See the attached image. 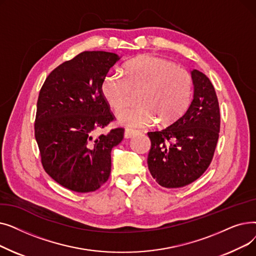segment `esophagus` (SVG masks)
Instances as JSON below:
<instances>
[{
    "label": "esophagus",
    "instance_id": "1",
    "mask_svg": "<svg viewBox=\"0 0 256 256\" xmlns=\"http://www.w3.org/2000/svg\"><path fill=\"white\" fill-rule=\"evenodd\" d=\"M135 130H130V128H126V130H124V138H126V139H128V138H132L134 135H135Z\"/></svg>",
    "mask_w": 256,
    "mask_h": 256
}]
</instances>
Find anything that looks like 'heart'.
<instances>
[{
    "label": "heart",
    "mask_w": 256,
    "mask_h": 256,
    "mask_svg": "<svg viewBox=\"0 0 256 256\" xmlns=\"http://www.w3.org/2000/svg\"><path fill=\"white\" fill-rule=\"evenodd\" d=\"M126 76H106L102 90L104 98L116 115L126 110L133 92L142 91L140 106L119 117L120 122L130 128H145L156 119L168 124L178 119L188 109L193 94V80L182 67L166 59L144 55L124 66Z\"/></svg>",
    "instance_id": "b5f03b06"
}]
</instances>
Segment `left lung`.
<instances>
[{"mask_svg": "<svg viewBox=\"0 0 256 256\" xmlns=\"http://www.w3.org/2000/svg\"><path fill=\"white\" fill-rule=\"evenodd\" d=\"M194 96L188 110L171 126L147 132L152 147L147 164L152 178L164 188H182L206 171L216 150L220 108L210 78L192 72Z\"/></svg>", "mask_w": 256, "mask_h": 256, "instance_id": "8db88e82", "label": "left lung"}]
</instances>
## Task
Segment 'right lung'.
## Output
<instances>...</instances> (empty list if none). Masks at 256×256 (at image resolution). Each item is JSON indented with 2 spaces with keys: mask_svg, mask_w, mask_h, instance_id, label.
Instances as JSON below:
<instances>
[{
  "mask_svg": "<svg viewBox=\"0 0 256 256\" xmlns=\"http://www.w3.org/2000/svg\"><path fill=\"white\" fill-rule=\"evenodd\" d=\"M118 60L114 52H83L56 67L40 89L34 130L42 164L70 191H96L109 180L111 150L124 128L94 132L116 119L102 86Z\"/></svg>",
  "mask_w": 256,
  "mask_h": 256,
  "instance_id": "1",
  "label": "right lung"
}]
</instances>
